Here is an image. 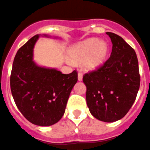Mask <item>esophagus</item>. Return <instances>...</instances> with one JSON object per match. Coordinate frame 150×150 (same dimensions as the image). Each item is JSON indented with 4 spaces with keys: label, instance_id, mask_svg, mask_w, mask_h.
<instances>
[{
    "label": "esophagus",
    "instance_id": "1",
    "mask_svg": "<svg viewBox=\"0 0 150 150\" xmlns=\"http://www.w3.org/2000/svg\"><path fill=\"white\" fill-rule=\"evenodd\" d=\"M83 74L82 72L78 73V80H79V81H81V80H83Z\"/></svg>",
    "mask_w": 150,
    "mask_h": 150
}]
</instances>
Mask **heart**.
<instances>
[{"instance_id":"b5f03b06","label":"heart","mask_w":150,"mask_h":150,"mask_svg":"<svg viewBox=\"0 0 150 150\" xmlns=\"http://www.w3.org/2000/svg\"><path fill=\"white\" fill-rule=\"evenodd\" d=\"M108 52L105 42L98 38H89L75 45L69 49L68 55L74 63L83 62L89 68H96L102 64Z\"/></svg>"}]
</instances>
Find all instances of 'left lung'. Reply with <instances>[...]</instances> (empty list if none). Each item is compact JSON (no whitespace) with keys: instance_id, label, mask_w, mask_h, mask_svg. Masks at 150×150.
<instances>
[{"instance_id":"1","label":"left lung","mask_w":150,"mask_h":150,"mask_svg":"<svg viewBox=\"0 0 150 150\" xmlns=\"http://www.w3.org/2000/svg\"><path fill=\"white\" fill-rule=\"evenodd\" d=\"M112 42L108 59L83 75L86 103L96 118L114 122L132 107L140 84L136 52L121 36L106 33Z\"/></svg>"}]
</instances>
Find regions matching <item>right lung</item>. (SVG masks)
<instances>
[{
  "mask_svg": "<svg viewBox=\"0 0 150 150\" xmlns=\"http://www.w3.org/2000/svg\"><path fill=\"white\" fill-rule=\"evenodd\" d=\"M38 35L18 50L11 74V89L18 109L29 122L50 126L64 115L67 102L78 80L76 70L63 74L35 65L33 51Z\"/></svg>",
  "mask_w": 150,
  "mask_h": 150,
  "instance_id": "right-lung-1",
  "label": "right lung"
}]
</instances>
